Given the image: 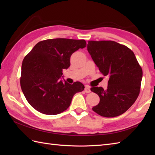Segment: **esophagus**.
<instances>
[{
    "label": "esophagus",
    "mask_w": 155,
    "mask_h": 155,
    "mask_svg": "<svg viewBox=\"0 0 155 155\" xmlns=\"http://www.w3.org/2000/svg\"><path fill=\"white\" fill-rule=\"evenodd\" d=\"M84 91H85V93H91V89H90V87H88V86H85V88H84Z\"/></svg>",
    "instance_id": "esophagus-1"
}]
</instances>
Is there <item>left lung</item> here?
<instances>
[{
  "mask_svg": "<svg viewBox=\"0 0 155 155\" xmlns=\"http://www.w3.org/2000/svg\"><path fill=\"white\" fill-rule=\"evenodd\" d=\"M87 50L104 76H108V87H92L100 102L93 110L104 117L125 113L139 97L142 68L134 52L126 46L112 41H89Z\"/></svg>",
  "mask_w": 155,
  "mask_h": 155,
  "instance_id": "8db88e82",
  "label": "left lung"
}]
</instances>
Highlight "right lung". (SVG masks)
<instances>
[{"instance_id": "add662e5", "label": "right lung", "mask_w": 155, "mask_h": 155, "mask_svg": "<svg viewBox=\"0 0 155 155\" xmlns=\"http://www.w3.org/2000/svg\"><path fill=\"white\" fill-rule=\"evenodd\" d=\"M86 46L84 40L47 39L38 42L24 58L20 83L35 109L45 114H60L70 106L74 94L84 90L80 82L71 84L60 78L62 70L70 67L72 54Z\"/></svg>"}]
</instances>
